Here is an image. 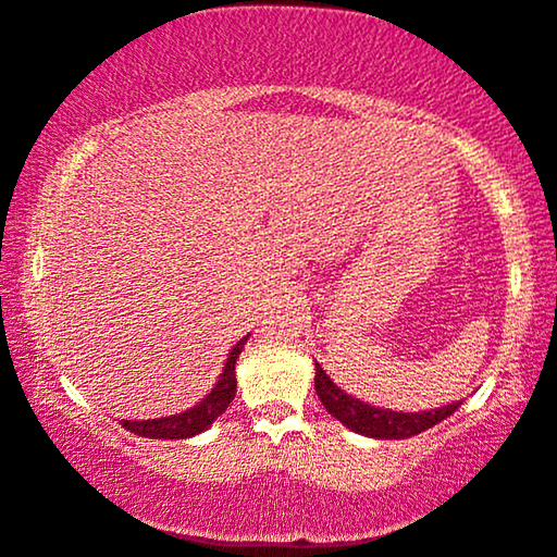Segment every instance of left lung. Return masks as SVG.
Returning <instances> with one entry per match:
<instances>
[{
    "mask_svg": "<svg viewBox=\"0 0 557 557\" xmlns=\"http://www.w3.org/2000/svg\"><path fill=\"white\" fill-rule=\"evenodd\" d=\"M314 387H317L319 400H322V406L330 410L339 423H345L347 429H352L370 438H410L416 436V433L441 423L444 418H448L456 408H459V403H454V406L429 410V413H425V410L423 413H398V410L368 406V403L342 393L339 387L326 377V372L319 368V362H317Z\"/></svg>",
    "mask_w": 557,
    "mask_h": 557,
    "instance_id": "obj_1",
    "label": "left lung"
}]
</instances>
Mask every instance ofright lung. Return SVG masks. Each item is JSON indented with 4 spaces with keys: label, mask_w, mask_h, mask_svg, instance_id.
Wrapping results in <instances>:
<instances>
[{
    "label": "right lung",
    "mask_w": 557,
    "mask_h": 557,
    "mask_svg": "<svg viewBox=\"0 0 557 557\" xmlns=\"http://www.w3.org/2000/svg\"><path fill=\"white\" fill-rule=\"evenodd\" d=\"M246 339L248 337H243L238 345L233 347V352L225 362L223 375H220L218 385L212 387L210 395L200 403V406L189 408L187 413H180V416L157 418V421H121V425L136 433V436L166 438V441L189 438V436H197V433H202L218 416L225 413V408L231 406L235 398V360H238Z\"/></svg>",
    "instance_id": "add662e5"
}]
</instances>
